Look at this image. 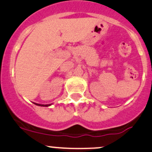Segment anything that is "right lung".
Masks as SVG:
<instances>
[{
    "instance_id": "1",
    "label": "right lung",
    "mask_w": 152,
    "mask_h": 152,
    "mask_svg": "<svg viewBox=\"0 0 152 152\" xmlns=\"http://www.w3.org/2000/svg\"><path fill=\"white\" fill-rule=\"evenodd\" d=\"M35 104H36L37 106H40V107H49V106L51 105V104H35Z\"/></svg>"
}]
</instances>
